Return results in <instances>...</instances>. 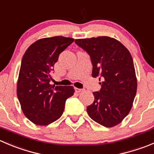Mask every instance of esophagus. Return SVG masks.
I'll return each mask as SVG.
<instances>
[{
	"label": "esophagus",
	"instance_id": "esophagus-1",
	"mask_svg": "<svg viewBox=\"0 0 154 154\" xmlns=\"http://www.w3.org/2000/svg\"><path fill=\"white\" fill-rule=\"evenodd\" d=\"M75 92H77V93H80V92L84 91V89H80L77 88H75Z\"/></svg>",
	"mask_w": 154,
	"mask_h": 154
}]
</instances>
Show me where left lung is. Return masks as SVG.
Segmentation results:
<instances>
[{"instance_id": "8db88e82", "label": "left lung", "mask_w": 154, "mask_h": 154, "mask_svg": "<svg viewBox=\"0 0 154 154\" xmlns=\"http://www.w3.org/2000/svg\"><path fill=\"white\" fill-rule=\"evenodd\" d=\"M75 42L89 54L92 76L103 81L100 90L93 93L94 100L87 107L88 116L103 126L118 125L131 110L137 91L131 54L121 42L107 36Z\"/></svg>"}]
</instances>
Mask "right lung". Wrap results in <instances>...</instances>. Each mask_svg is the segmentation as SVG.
I'll return each mask as SVG.
<instances>
[{
	"instance_id": "1",
	"label": "right lung",
	"mask_w": 154,
	"mask_h": 154,
	"mask_svg": "<svg viewBox=\"0 0 154 154\" xmlns=\"http://www.w3.org/2000/svg\"><path fill=\"white\" fill-rule=\"evenodd\" d=\"M74 42L55 36L39 39L25 52L17 82V97L24 115L36 125H47L62 116L72 86L50 84L54 64L61 52Z\"/></svg>"
}]
</instances>
